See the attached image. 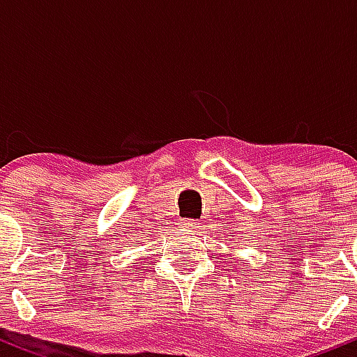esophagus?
<instances>
[{
  "label": "esophagus",
  "instance_id": "obj_1",
  "mask_svg": "<svg viewBox=\"0 0 357 357\" xmlns=\"http://www.w3.org/2000/svg\"><path fill=\"white\" fill-rule=\"evenodd\" d=\"M181 228L184 231H190V233H198V230H199V223L196 220H183L181 223Z\"/></svg>",
  "mask_w": 357,
  "mask_h": 357
}]
</instances>
